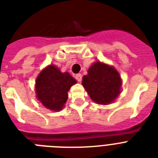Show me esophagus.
<instances>
[{"label":"esophagus","mask_w":158,"mask_h":158,"mask_svg":"<svg viewBox=\"0 0 158 158\" xmlns=\"http://www.w3.org/2000/svg\"><path fill=\"white\" fill-rule=\"evenodd\" d=\"M75 77H76V79H77V81H81V80H82V76H81V73H77V74H76V76H75Z\"/></svg>","instance_id":"esophagus-1"}]
</instances>
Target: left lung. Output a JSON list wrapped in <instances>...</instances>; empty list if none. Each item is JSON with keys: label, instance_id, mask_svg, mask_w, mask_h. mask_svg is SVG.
<instances>
[{"label": "left lung", "instance_id": "8db88e82", "mask_svg": "<svg viewBox=\"0 0 158 158\" xmlns=\"http://www.w3.org/2000/svg\"><path fill=\"white\" fill-rule=\"evenodd\" d=\"M82 85L94 102L109 104L120 94L122 81L118 72L113 67L96 62L82 78Z\"/></svg>", "mask_w": 158, "mask_h": 158}]
</instances>
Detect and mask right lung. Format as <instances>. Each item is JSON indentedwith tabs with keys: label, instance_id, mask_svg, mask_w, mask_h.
<instances>
[{
	"label": "right lung",
	"instance_id": "right-lung-1",
	"mask_svg": "<svg viewBox=\"0 0 158 158\" xmlns=\"http://www.w3.org/2000/svg\"><path fill=\"white\" fill-rule=\"evenodd\" d=\"M76 83L69 73H61L55 65H49L36 79L38 99L48 109L60 110L68 99V91Z\"/></svg>",
	"mask_w": 158,
	"mask_h": 158
}]
</instances>
